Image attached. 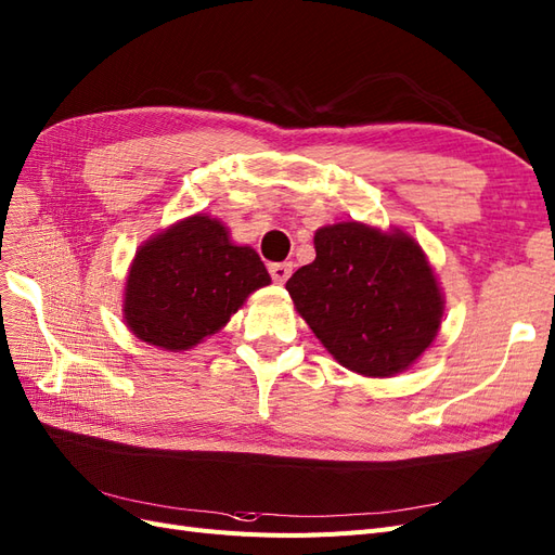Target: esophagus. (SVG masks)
<instances>
[{"label": "esophagus", "mask_w": 555, "mask_h": 555, "mask_svg": "<svg viewBox=\"0 0 555 555\" xmlns=\"http://www.w3.org/2000/svg\"><path fill=\"white\" fill-rule=\"evenodd\" d=\"M268 273H271V278L278 282V284H284L289 280V275H292V263H271L268 266Z\"/></svg>", "instance_id": "obj_1"}]
</instances>
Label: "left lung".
Wrapping results in <instances>:
<instances>
[{
    "instance_id": "left-lung-1",
    "label": "left lung",
    "mask_w": 555,
    "mask_h": 555,
    "mask_svg": "<svg viewBox=\"0 0 555 555\" xmlns=\"http://www.w3.org/2000/svg\"><path fill=\"white\" fill-rule=\"evenodd\" d=\"M314 249L287 292L317 338L367 377L410 367L438 335L444 304L418 243L402 231L340 222L314 233Z\"/></svg>"
}]
</instances>
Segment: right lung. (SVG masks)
Listing matches in <instances>:
<instances>
[{"mask_svg":"<svg viewBox=\"0 0 555 555\" xmlns=\"http://www.w3.org/2000/svg\"><path fill=\"white\" fill-rule=\"evenodd\" d=\"M268 282L271 275L255 249L233 245L222 222L194 215L137 251L125 289V322L143 343L192 349Z\"/></svg>","mask_w":555,"mask_h":555,"instance_id":"right-lung-1","label":"right lung"}]
</instances>
